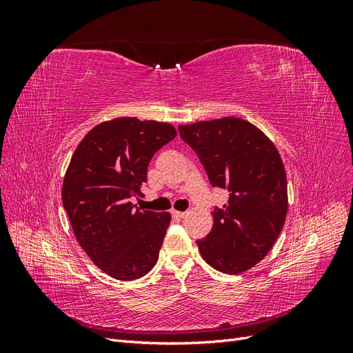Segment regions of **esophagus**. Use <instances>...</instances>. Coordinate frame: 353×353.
<instances>
[{
    "instance_id": "obj_1",
    "label": "esophagus",
    "mask_w": 353,
    "mask_h": 353,
    "mask_svg": "<svg viewBox=\"0 0 353 353\" xmlns=\"http://www.w3.org/2000/svg\"><path fill=\"white\" fill-rule=\"evenodd\" d=\"M172 213V215L175 216V218H184V216H187V212H179V210H172L170 212Z\"/></svg>"
}]
</instances>
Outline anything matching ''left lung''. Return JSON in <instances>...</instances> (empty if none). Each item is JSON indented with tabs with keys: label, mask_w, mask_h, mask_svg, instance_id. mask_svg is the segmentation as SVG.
Instances as JSON below:
<instances>
[{
	"label": "left lung",
	"mask_w": 353,
	"mask_h": 353,
	"mask_svg": "<svg viewBox=\"0 0 353 353\" xmlns=\"http://www.w3.org/2000/svg\"><path fill=\"white\" fill-rule=\"evenodd\" d=\"M205 166L212 187L230 193L213 210L212 231L197 240L212 268L240 274L261 262L279 239L287 215L281 156L259 128L239 117L178 126Z\"/></svg>",
	"instance_id": "left-lung-1"
}]
</instances>
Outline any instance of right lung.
<instances>
[{
  "label": "right lung",
  "instance_id": "right-lung-1",
  "mask_svg": "<svg viewBox=\"0 0 353 353\" xmlns=\"http://www.w3.org/2000/svg\"><path fill=\"white\" fill-rule=\"evenodd\" d=\"M175 137L169 123L117 117L92 128L70 159L63 206L83 252L116 280L141 279L159 259L170 215L141 212L131 199L143 196L148 163Z\"/></svg>",
  "mask_w": 353,
  "mask_h": 353
}]
</instances>
